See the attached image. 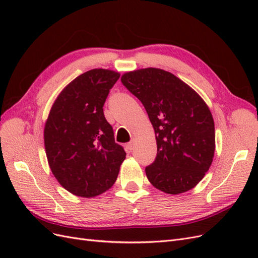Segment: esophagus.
I'll use <instances>...</instances> for the list:
<instances>
[{
  "label": "esophagus",
  "instance_id": "esophagus-1",
  "mask_svg": "<svg viewBox=\"0 0 258 258\" xmlns=\"http://www.w3.org/2000/svg\"><path fill=\"white\" fill-rule=\"evenodd\" d=\"M132 150H134V143L130 142V143H128V144L126 145V151H127L128 153H130V152H132Z\"/></svg>",
  "mask_w": 258,
  "mask_h": 258
}]
</instances>
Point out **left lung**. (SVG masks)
I'll return each instance as SVG.
<instances>
[{
	"label": "left lung",
	"mask_w": 258,
	"mask_h": 258,
	"mask_svg": "<svg viewBox=\"0 0 258 258\" xmlns=\"http://www.w3.org/2000/svg\"><path fill=\"white\" fill-rule=\"evenodd\" d=\"M121 83L141 101L155 130L157 156L145 168L148 181L169 195L190 190L214 157V120L207 103L188 85L161 69L127 72Z\"/></svg>",
	"instance_id": "8db88e82"
}]
</instances>
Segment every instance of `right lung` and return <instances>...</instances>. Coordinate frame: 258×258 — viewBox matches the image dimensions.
I'll return each instance as SVG.
<instances>
[{"label": "right lung", "instance_id": "1", "mask_svg": "<svg viewBox=\"0 0 258 258\" xmlns=\"http://www.w3.org/2000/svg\"><path fill=\"white\" fill-rule=\"evenodd\" d=\"M120 74L93 69L77 76L54 101L44 128L48 165L60 185L91 198L110 189L126 158L103 113Z\"/></svg>", "mask_w": 258, "mask_h": 258}]
</instances>
